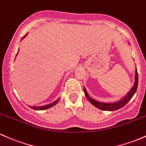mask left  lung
<instances>
[{
    "mask_svg": "<svg viewBox=\"0 0 146 146\" xmlns=\"http://www.w3.org/2000/svg\"><path fill=\"white\" fill-rule=\"evenodd\" d=\"M135 81H134V86H132V88H131L130 91L125 95V97H123V98L121 99L119 101L115 102H113V103H103V102H98L96 100H93V99L90 98V96L88 94L87 91H86L85 87H84V92L85 93V95L87 98L88 101L90 102V103L92 105L95 106V107L98 108V109H101V110L103 111H115L117 110V109H121L122 107H123L124 106H125L128 102L131 100V99L132 98V97L134 96V95L135 94V92L137 90V87H138V72H137V70H135Z\"/></svg>",
    "mask_w": 146,
    "mask_h": 146,
    "instance_id": "1",
    "label": "left lung"
}]
</instances>
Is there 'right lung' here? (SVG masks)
Segmentation results:
<instances>
[{"label":"right lung","instance_id":"obj_1","mask_svg":"<svg viewBox=\"0 0 146 146\" xmlns=\"http://www.w3.org/2000/svg\"><path fill=\"white\" fill-rule=\"evenodd\" d=\"M27 35H28V33L26 34V35L23 36V37H22V39H21V40H23V38H25V37H26V36ZM18 52H19V51H18ZM17 54H18V53H17ZM58 100H59V99H58V100H56V101L54 102H53V103H51V104H47V105H45V106H30V108H31V109H34V110H37V111H39V110H45V109H49V108L52 107V106H54V105H56V104H57V103H58Z\"/></svg>","mask_w":146,"mask_h":146}]
</instances>
